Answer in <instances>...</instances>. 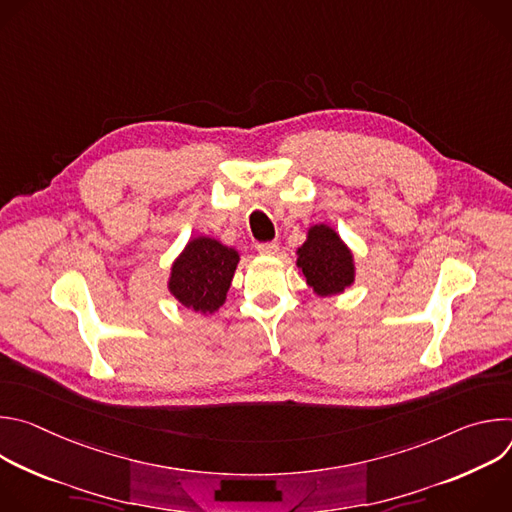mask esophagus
<instances>
[{
	"mask_svg": "<svg viewBox=\"0 0 512 512\" xmlns=\"http://www.w3.org/2000/svg\"><path fill=\"white\" fill-rule=\"evenodd\" d=\"M257 251L261 255H275L279 251V245L277 243H259L257 245Z\"/></svg>",
	"mask_w": 512,
	"mask_h": 512,
	"instance_id": "esophagus-1",
	"label": "esophagus"
}]
</instances>
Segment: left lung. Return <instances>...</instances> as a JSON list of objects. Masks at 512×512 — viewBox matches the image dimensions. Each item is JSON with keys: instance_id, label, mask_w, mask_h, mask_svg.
Wrapping results in <instances>:
<instances>
[{"instance_id": "8db88e82", "label": "left lung", "mask_w": 512, "mask_h": 512, "mask_svg": "<svg viewBox=\"0 0 512 512\" xmlns=\"http://www.w3.org/2000/svg\"><path fill=\"white\" fill-rule=\"evenodd\" d=\"M296 265L316 296H336L354 283V257L340 235L328 225H314L298 249Z\"/></svg>"}]
</instances>
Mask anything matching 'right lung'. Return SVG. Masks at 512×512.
Returning a JSON list of instances; mask_svg holds the SVG:
<instances>
[{
  "instance_id": "1",
  "label": "right lung",
  "mask_w": 512,
  "mask_h": 512,
  "mask_svg": "<svg viewBox=\"0 0 512 512\" xmlns=\"http://www.w3.org/2000/svg\"><path fill=\"white\" fill-rule=\"evenodd\" d=\"M239 251L210 237H194L172 263L168 289L188 310L214 314L227 300Z\"/></svg>"
}]
</instances>
